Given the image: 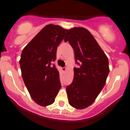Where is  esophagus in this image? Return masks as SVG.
<instances>
[{
  "label": "esophagus",
  "mask_w": 130,
  "mask_h": 130,
  "mask_svg": "<svg viewBox=\"0 0 130 130\" xmlns=\"http://www.w3.org/2000/svg\"><path fill=\"white\" fill-rule=\"evenodd\" d=\"M66 69H67V68H66V67H64V68H62V70L63 72H65L66 70Z\"/></svg>",
  "instance_id": "esophagus-1"
}]
</instances>
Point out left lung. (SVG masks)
Segmentation results:
<instances>
[{
  "label": "left lung",
  "instance_id": "1",
  "mask_svg": "<svg viewBox=\"0 0 130 130\" xmlns=\"http://www.w3.org/2000/svg\"><path fill=\"white\" fill-rule=\"evenodd\" d=\"M64 41L72 46L76 62L80 65L74 68L73 82L66 87L68 102L73 108L82 110L95 101L106 84L109 61L94 36L84 28L68 30Z\"/></svg>",
  "mask_w": 130,
  "mask_h": 130
}]
</instances>
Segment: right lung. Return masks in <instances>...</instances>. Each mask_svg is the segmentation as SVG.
<instances>
[{
  "instance_id": "obj_1",
  "label": "right lung",
  "mask_w": 130,
  "mask_h": 130,
  "mask_svg": "<svg viewBox=\"0 0 130 130\" xmlns=\"http://www.w3.org/2000/svg\"><path fill=\"white\" fill-rule=\"evenodd\" d=\"M67 32L60 26L48 24L22 50L19 61L22 79L31 98L40 106L53 104L61 88L59 72L52 64Z\"/></svg>"
}]
</instances>
